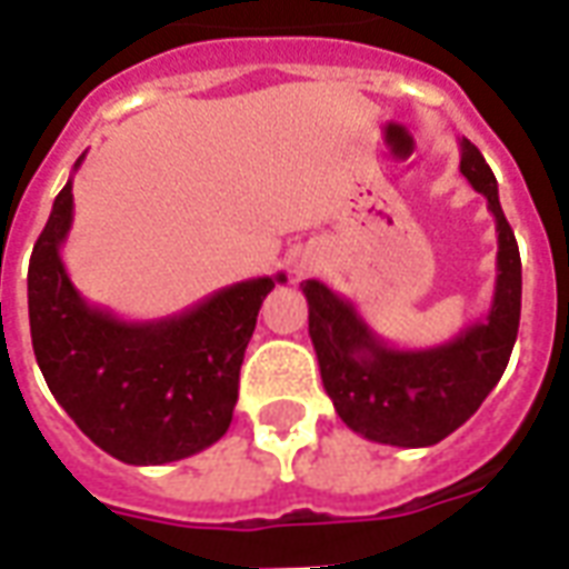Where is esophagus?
<instances>
[{"mask_svg":"<svg viewBox=\"0 0 569 569\" xmlns=\"http://www.w3.org/2000/svg\"><path fill=\"white\" fill-rule=\"evenodd\" d=\"M308 271H310L308 264H298V268H296V273H298V277H305V273H308Z\"/></svg>","mask_w":569,"mask_h":569,"instance_id":"1","label":"esophagus"}]
</instances>
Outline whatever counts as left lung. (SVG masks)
<instances>
[{"instance_id": "1", "label": "left lung", "mask_w": 569, "mask_h": 569, "mask_svg": "<svg viewBox=\"0 0 569 569\" xmlns=\"http://www.w3.org/2000/svg\"><path fill=\"white\" fill-rule=\"evenodd\" d=\"M460 173L488 198L497 222V286L488 317L439 347L399 350L378 338L353 301L320 280L301 283L322 387L338 418L362 439L396 448L436 445L476 415L512 357L521 320L518 243L502 216L497 179L469 140H460Z\"/></svg>"}]
</instances>
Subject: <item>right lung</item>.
Listing matches in <instances>:
<instances>
[{"label": "right lung", "instance_id": "right-lung-1", "mask_svg": "<svg viewBox=\"0 0 569 569\" xmlns=\"http://www.w3.org/2000/svg\"><path fill=\"white\" fill-rule=\"evenodd\" d=\"M69 228L72 179L54 198L27 273L32 350L48 390L121 463L161 466L210 448L231 427L261 301L286 273L224 286L163 320L128 322L72 286L60 259Z\"/></svg>", "mask_w": 569, "mask_h": 569}]
</instances>
